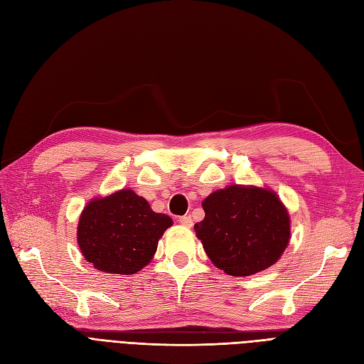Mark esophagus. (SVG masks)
<instances>
[{"label":"esophagus","instance_id":"esophagus-1","mask_svg":"<svg viewBox=\"0 0 364 364\" xmlns=\"http://www.w3.org/2000/svg\"><path fill=\"white\" fill-rule=\"evenodd\" d=\"M179 223L186 226V228H191L193 226V218H191V215H183V217L179 218Z\"/></svg>","mask_w":364,"mask_h":364}]
</instances>
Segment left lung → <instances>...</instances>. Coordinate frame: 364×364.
I'll list each match as a JSON object with an SVG mask.
<instances>
[{"label": "left lung", "instance_id": "8db88e82", "mask_svg": "<svg viewBox=\"0 0 364 364\" xmlns=\"http://www.w3.org/2000/svg\"><path fill=\"white\" fill-rule=\"evenodd\" d=\"M196 235L208 258L230 277L272 267L290 241V215L279 196L255 185H229L202 202Z\"/></svg>", "mask_w": 364, "mask_h": 364}]
</instances>
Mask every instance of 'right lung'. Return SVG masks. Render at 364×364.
Wrapping results in <instances>:
<instances>
[{"label": "right lung", "instance_id": "add662e5", "mask_svg": "<svg viewBox=\"0 0 364 364\" xmlns=\"http://www.w3.org/2000/svg\"><path fill=\"white\" fill-rule=\"evenodd\" d=\"M173 220L144 197L123 188L87 202L77 225V243L87 262L106 273L134 274L153 259Z\"/></svg>", "mask_w": 364, "mask_h": 364}]
</instances>
